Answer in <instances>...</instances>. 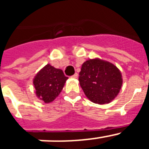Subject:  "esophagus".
<instances>
[{
	"label": "esophagus",
	"mask_w": 149,
	"mask_h": 149,
	"mask_svg": "<svg viewBox=\"0 0 149 149\" xmlns=\"http://www.w3.org/2000/svg\"><path fill=\"white\" fill-rule=\"evenodd\" d=\"M77 77H78V74L77 73H75L73 76H72V77H74V78H77Z\"/></svg>",
	"instance_id": "34e87169"
}]
</instances>
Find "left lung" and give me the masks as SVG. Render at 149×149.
<instances>
[{
	"label": "left lung",
	"instance_id": "1",
	"mask_svg": "<svg viewBox=\"0 0 149 149\" xmlns=\"http://www.w3.org/2000/svg\"><path fill=\"white\" fill-rule=\"evenodd\" d=\"M79 82L88 99L95 104L110 103L118 95L123 80L114 64L99 58L89 59L82 64Z\"/></svg>",
	"mask_w": 149,
	"mask_h": 149
}]
</instances>
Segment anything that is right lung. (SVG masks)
Returning a JSON list of instances; mask_svg holds the SVG:
<instances>
[{
    "instance_id": "right-lung-1",
    "label": "right lung",
    "mask_w": 149,
    "mask_h": 149,
    "mask_svg": "<svg viewBox=\"0 0 149 149\" xmlns=\"http://www.w3.org/2000/svg\"><path fill=\"white\" fill-rule=\"evenodd\" d=\"M68 78L64 75L63 70L47 64L37 72L33 80L36 95L45 103H51L61 93Z\"/></svg>"
}]
</instances>
